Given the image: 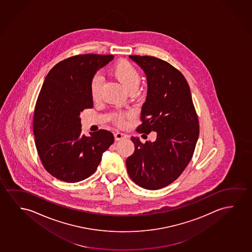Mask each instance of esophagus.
Returning <instances> with one entry per match:
<instances>
[{"label":"esophagus","mask_w":252,"mask_h":252,"mask_svg":"<svg viewBox=\"0 0 252 252\" xmlns=\"http://www.w3.org/2000/svg\"><path fill=\"white\" fill-rule=\"evenodd\" d=\"M127 137V135H126L123 132H120V131H117L116 133L114 134V139L115 140H121V139H126Z\"/></svg>","instance_id":"esophagus-1"}]
</instances>
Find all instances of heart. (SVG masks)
I'll return each instance as SVG.
<instances>
[{
  "mask_svg": "<svg viewBox=\"0 0 252 252\" xmlns=\"http://www.w3.org/2000/svg\"><path fill=\"white\" fill-rule=\"evenodd\" d=\"M111 74L114 77L127 91H135L139 86L140 75L139 71L131 62L126 60H120L115 62L111 67ZM102 88V78L96 74L93 76L89 83V92L90 96L94 101L98 100L101 94ZM130 115L129 113L125 112H116L113 113V121L118 126H124L127 118Z\"/></svg>",
  "mask_w": 252,
  "mask_h": 252,
  "instance_id": "heart-1",
  "label": "heart"
}]
</instances>
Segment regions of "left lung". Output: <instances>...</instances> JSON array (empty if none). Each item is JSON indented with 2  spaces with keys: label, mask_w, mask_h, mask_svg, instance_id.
<instances>
[{
  "label": "left lung",
  "mask_w": 252,
  "mask_h": 252,
  "mask_svg": "<svg viewBox=\"0 0 252 252\" xmlns=\"http://www.w3.org/2000/svg\"><path fill=\"white\" fill-rule=\"evenodd\" d=\"M146 74L148 91L137 127L157 132L154 142L131 137L134 153L126 161L131 180L147 190L174 182L189 164L199 134L190 87L180 71L161 59L130 55Z\"/></svg>",
  "instance_id": "1"
}]
</instances>
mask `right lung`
Instances as JSON below:
<instances>
[{
    "label": "right lung",
    "instance_id": "1",
    "mask_svg": "<svg viewBox=\"0 0 252 252\" xmlns=\"http://www.w3.org/2000/svg\"><path fill=\"white\" fill-rule=\"evenodd\" d=\"M112 55H77L52 68L40 89L33 113L34 142L45 170L67 183L94 173L102 154L114 141L110 131L81 133L80 114L94 106L89 83Z\"/></svg>",
    "mask_w": 252,
    "mask_h": 252
}]
</instances>
